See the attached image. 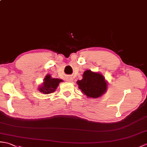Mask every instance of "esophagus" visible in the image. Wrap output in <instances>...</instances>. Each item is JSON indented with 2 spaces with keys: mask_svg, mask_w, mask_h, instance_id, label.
<instances>
[{
  "mask_svg": "<svg viewBox=\"0 0 147 147\" xmlns=\"http://www.w3.org/2000/svg\"><path fill=\"white\" fill-rule=\"evenodd\" d=\"M66 81H68V82H71V81H73L72 78H67Z\"/></svg>",
  "mask_w": 147,
  "mask_h": 147,
  "instance_id": "obj_1",
  "label": "esophagus"
}]
</instances>
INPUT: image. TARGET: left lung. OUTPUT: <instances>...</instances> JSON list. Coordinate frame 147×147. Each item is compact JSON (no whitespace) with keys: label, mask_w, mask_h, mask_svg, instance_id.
I'll return each mask as SVG.
<instances>
[{"label":"left lung","mask_w":147,"mask_h":147,"mask_svg":"<svg viewBox=\"0 0 147 147\" xmlns=\"http://www.w3.org/2000/svg\"><path fill=\"white\" fill-rule=\"evenodd\" d=\"M77 83L84 94L93 98L101 96L107 89V83L103 75L90 70L84 71L83 79L78 81Z\"/></svg>","instance_id":"1"}]
</instances>
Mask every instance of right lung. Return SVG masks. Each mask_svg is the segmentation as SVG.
Listing matches in <instances>:
<instances>
[{
    "mask_svg": "<svg viewBox=\"0 0 147 147\" xmlns=\"http://www.w3.org/2000/svg\"><path fill=\"white\" fill-rule=\"evenodd\" d=\"M63 80L60 79L52 78L51 75H47L44 78V81L41 87L39 88V91L44 94L51 93L56 90L60 82Z\"/></svg>",
    "mask_w": 147,
    "mask_h": 147,
    "instance_id": "add662e5",
    "label": "right lung"
}]
</instances>
